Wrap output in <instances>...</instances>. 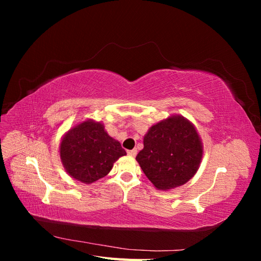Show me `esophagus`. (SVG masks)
<instances>
[{"instance_id": "1", "label": "esophagus", "mask_w": 261, "mask_h": 261, "mask_svg": "<svg viewBox=\"0 0 261 261\" xmlns=\"http://www.w3.org/2000/svg\"><path fill=\"white\" fill-rule=\"evenodd\" d=\"M127 154L130 156H135L137 154V149H133V150H127Z\"/></svg>"}]
</instances>
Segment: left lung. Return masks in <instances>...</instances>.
Returning <instances> with one entry per match:
<instances>
[{
  "mask_svg": "<svg viewBox=\"0 0 261 261\" xmlns=\"http://www.w3.org/2000/svg\"><path fill=\"white\" fill-rule=\"evenodd\" d=\"M201 156L202 146L194 125L181 116H171L149 129L136 160L149 180L167 191L191 179Z\"/></svg>",
  "mask_w": 261,
  "mask_h": 261,
  "instance_id": "8db88e82",
  "label": "left lung"
}]
</instances>
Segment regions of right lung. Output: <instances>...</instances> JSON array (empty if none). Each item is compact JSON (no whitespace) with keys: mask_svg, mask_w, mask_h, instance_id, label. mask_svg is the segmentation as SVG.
<instances>
[{"mask_svg":"<svg viewBox=\"0 0 261 261\" xmlns=\"http://www.w3.org/2000/svg\"><path fill=\"white\" fill-rule=\"evenodd\" d=\"M60 153L68 174L90 184L105 177L126 151L118 141L108 135L101 123L86 121L66 134Z\"/></svg>","mask_w":261,"mask_h":261,"instance_id":"obj_1","label":"right lung"}]
</instances>
